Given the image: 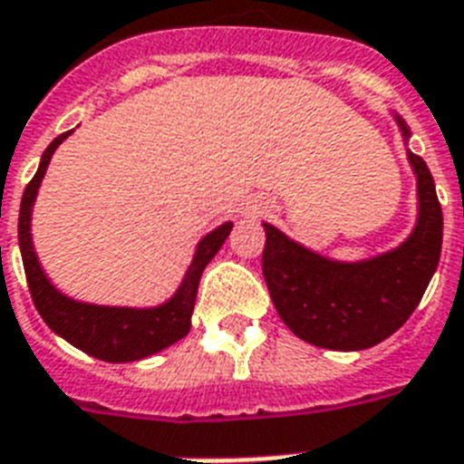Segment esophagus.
Here are the masks:
<instances>
[{
  "mask_svg": "<svg viewBox=\"0 0 464 464\" xmlns=\"http://www.w3.org/2000/svg\"><path fill=\"white\" fill-rule=\"evenodd\" d=\"M249 210H251V213H254V210H256V208H254V206H249Z\"/></svg>",
  "mask_w": 464,
  "mask_h": 464,
  "instance_id": "34e87169",
  "label": "esophagus"
}]
</instances>
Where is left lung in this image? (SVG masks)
Listing matches in <instances>:
<instances>
[{
	"instance_id": "1",
	"label": "left lung",
	"mask_w": 464,
	"mask_h": 464,
	"mask_svg": "<svg viewBox=\"0 0 464 464\" xmlns=\"http://www.w3.org/2000/svg\"><path fill=\"white\" fill-rule=\"evenodd\" d=\"M402 136L407 124L398 117ZM417 174L420 220L402 246L362 263H335L266 227L263 277L285 325L325 350H366L412 316L439 266L443 210L420 155L407 153Z\"/></svg>"
}]
</instances>
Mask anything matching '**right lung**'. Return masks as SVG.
I'll list each match as a JSON object with an SVG mask.
<instances>
[{
	"instance_id": "add662e5",
	"label": "right lung",
	"mask_w": 464,
	"mask_h": 464,
	"mask_svg": "<svg viewBox=\"0 0 464 464\" xmlns=\"http://www.w3.org/2000/svg\"><path fill=\"white\" fill-rule=\"evenodd\" d=\"M69 133L72 131L62 133L47 146L38 172L28 181L24 198H21L18 244H21L25 280H28L33 304H35V309H38V314L52 331L69 340L73 347L83 350L85 354H91V357L112 362V364L150 357V354L165 350V347L174 344L188 333L201 273L210 263V258L218 254L222 242L227 239L232 222H225L218 229H213L210 235L203 237L198 249H196L194 263L188 266L184 283L177 290V295L162 306H155V309H114V306H92V304L73 302L69 296L59 295L47 283L38 258H35V251H33L31 208L33 201H35V194H38L40 181H43L44 169L50 165L52 153L57 150L59 143Z\"/></svg>"
}]
</instances>
